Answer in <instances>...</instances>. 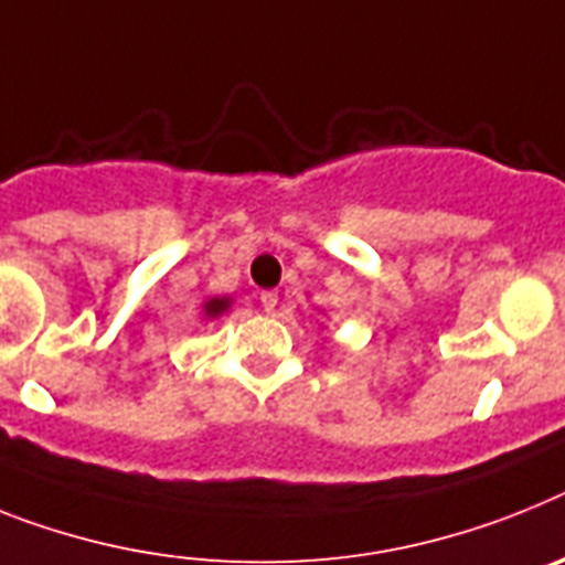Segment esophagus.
Instances as JSON below:
<instances>
[{"label":"esophagus","mask_w":565,"mask_h":565,"mask_svg":"<svg viewBox=\"0 0 565 565\" xmlns=\"http://www.w3.org/2000/svg\"><path fill=\"white\" fill-rule=\"evenodd\" d=\"M260 305H264V310H267V312H273L275 307H278V292H275V290L260 292Z\"/></svg>","instance_id":"34e87169"}]
</instances>
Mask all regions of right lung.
Wrapping results in <instances>:
<instances>
[{
	"mask_svg": "<svg viewBox=\"0 0 565 565\" xmlns=\"http://www.w3.org/2000/svg\"><path fill=\"white\" fill-rule=\"evenodd\" d=\"M201 307H203V316H206V319H217V316H224V312L230 310L232 298L230 296H212V298H206Z\"/></svg>",
	"mask_w": 565,
	"mask_h": 565,
	"instance_id": "1",
	"label": "right lung"
}]
</instances>
